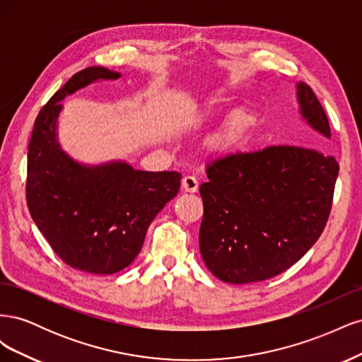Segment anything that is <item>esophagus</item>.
I'll list each match as a JSON object with an SVG mask.
<instances>
[{
	"label": "esophagus",
	"mask_w": 362,
	"mask_h": 362,
	"mask_svg": "<svg viewBox=\"0 0 362 362\" xmlns=\"http://www.w3.org/2000/svg\"><path fill=\"white\" fill-rule=\"evenodd\" d=\"M198 187H199V182L194 177H192V175H185V177L182 178V189L185 192L194 193V192H198Z\"/></svg>",
	"instance_id": "34e87169"
}]
</instances>
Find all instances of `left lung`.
<instances>
[{"label":"left lung","instance_id":"left-lung-1","mask_svg":"<svg viewBox=\"0 0 362 362\" xmlns=\"http://www.w3.org/2000/svg\"><path fill=\"white\" fill-rule=\"evenodd\" d=\"M298 101L308 125L329 139V120L306 83H298ZM315 148L234 151L206 164L208 182L199 187V249L216 278L229 284L273 278L319 240L329 218L339 166Z\"/></svg>","mask_w":362,"mask_h":362}]
</instances>
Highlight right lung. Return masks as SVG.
I'll return each mask as SVG.
<instances>
[{
    "instance_id": "right-lung-1",
    "label": "right lung",
    "mask_w": 362,
    "mask_h": 362,
    "mask_svg": "<svg viewBox=\"0 0 362 362\" xmlns=\"http://www.w3.org/2000/svg\"><path fill=\"white\" fill-rule=\"evenodd\" d=\"M120 74L86 68L39 112L28 145L27 205L52 250L68 266L96 275L128 267L151 222L180 192L181 173L136 170L124 161L84 166L62 151L57 117L68 95Z\"/></svg>"
}]
</instances>
